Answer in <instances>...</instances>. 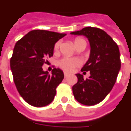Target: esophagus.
I'll return each mask as SVG.
<instances>
[{"mask_svg":"<svg viewBox=\"0 0 131 131\" xmlns=\"http://www.w3.org/2000/svg\"><path fill=\"white\" fill-rule=\"evenodd\" d=\"M68 75H69V74H68V73H67V72H64V76H65V77H66V78L68 77Z\"/></svg>","mask_w":131,"mask_h":131,"instance_id":"obj_1","label":"esophagus"}]
</instances>
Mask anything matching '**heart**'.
<instances>
[{"label":"heart","instance_id":"obj_1","mask_svg":"<svg viewBox=\"0 0 131 131\" xmlns=\"http://www.w3.org/2000/svg\"><path fill=\"white\" fill-rule=\"evenodd\" d=\"M80 43H86V41L82 38H76L74 40V45L75 47ZM60 43L59 42H56L54 45V49L57 50L59 47ZM80 64V61L77 58H70V57H65L61 60H59L58 62L59 66L65 71L67 72H72L73 69L76 67L79 66Z\"/></svg>","mask_w":131,"mask_h":131}]
</instances>
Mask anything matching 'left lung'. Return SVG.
Returning <instances> with one entry per match:
<instances>
[{
	"label": "left lung",
	"instance_id": "8db88e82",
	"mask_svg": "<svg viewBox=\"0 0 131 131\" xmlns=\"http://www.w3.org/2000/svg\"><path fill=\"white\" fill-rule=\"evenodd\" d=\"M73 35H84L89 41V59L81 71H90L84 80L77 74V82L72 86L75 99L84 105H94L103 100L116 82L121 68L120 52L112 38L98 28L86 27L72 32Z\"/></svg>",
	"mask_w": 131,
	"mask_h": 131
}]
</instances>
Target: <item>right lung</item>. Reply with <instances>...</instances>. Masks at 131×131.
<instances>
[{
  "label": "right lung",
  "mask_w": 131,
  "mask_h": 131,
  "mask_svg": "<svg viewBox=\"0 0 131 131\" xmlns=\"http://www.w3.org/2000/svg\"><path fill=\"white\" fill-rule=\"evenodd\" d=\"M66 35L34 30L15 44L10 59L13 80L20 96L30 105L44 107L54 100L64 74L61 69L54 68L50 75L42 67L47 58L53 56L55 43Z\"/></svg>",
  "instance_id": "1"
}]
</instances>
